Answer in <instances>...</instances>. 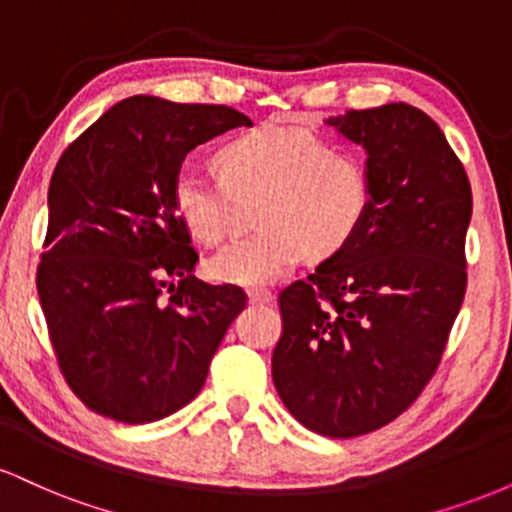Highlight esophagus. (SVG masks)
<instances>
[{
  "label": "esophagus",
  "instance_id": "1",
  "mask_svg": "<svg viewBox=\"0 0 512 512\" xmlns=\"http://www.w3.org/2000/svg\"><path fill=\"white\" fill-rule=\"evenodd\" d=\"M248 301L250 303H272L274 296H272V291H267V289H250Z\"/></svg>",
  "mask_w": 512,
  "mask_h": 512
}]
</instances>
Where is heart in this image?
<instances>
[{
  "label": "heart",
  "instance_id": "b5f03b06",
  "mask_svg": "<svg viewBox=\"0 0 512 512\" xmlns=\"http://www.w3.org/2000/svg\"><path fill=\"white\" fill-rule=\"evenodd\" d=\"M218 180L190 168L175 173L170 199L192 236L221 243L231 231L233 199L260 195L252 238L209 257L211 279L264 286L296 267L305 250L330 257L354 240L373 204L366 161L308 129L264 125L238 134L216 151Z\"/></svg>",
  "mask_w": 512,
  "mask_h": 512
}]
</instances>
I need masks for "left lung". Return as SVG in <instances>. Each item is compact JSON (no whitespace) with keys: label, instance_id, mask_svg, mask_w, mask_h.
I'll use <instances>...</instances> for the list:
<instances>
[{"label":"left lung","instance_id":"obj_1","mask_svg":"<svg viewBox=\"0 0 512 512\" xmlns=\"http://www.w3.org/2000/svg\"><path fill=\"white\" fill-rule=\"evenodd\" d=\"M327 125L366 149L373 204L346 248L279 293L272 378L305 428L354 438L395 421L436 373L467 291L472 187L414 105L346 110Z\"/></svg>","mask_w":512,"mask_h":512}]
</instances>
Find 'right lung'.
I'll return each mask as SVG.
<instances>
[{
	"mask_svg": "<svg viewBox=\"0 0 512 512\" xmlns=\"http://www.w3.org/2000/svg\"><path fill=\"white\" fill-rule=\"evenodd\" d=\"M250 125L228 105L132 96L57 161L35 284L64 380L96 414L149 424L202 390L248 296L192 274L170 187L197 144Z\"/></svg>",
	"mask_w": 512,
	"mask_h": 512,
	"instance_id": "add662e5",
	"label": "right lung"
}]
</instances>
